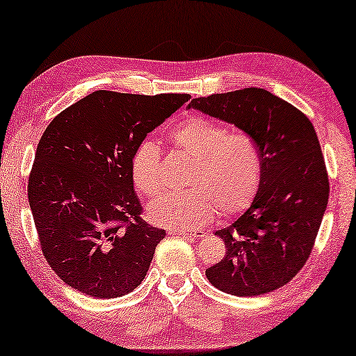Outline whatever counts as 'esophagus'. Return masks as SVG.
Listing matches in <instances>:
<instances>
[{
	"label": "esophagus",
	"mask_w": 356,
	"mask_h": 356,
	"mask_svg": "<svg viewBox=\"0 0 356 356\" xmlns=\"http://www.w3.org/2000/svg\"><path fill=\"white\" fill-rule=\"evenodd\" d=\"M170 235H178L188 240H195V238L203 236V232H188V230H170Z\"/></svg>",
	"instance_id": "34e87169"
}]
</instances>
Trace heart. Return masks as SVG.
I'll use <instances>...</instances> for the list:
<instances>
[{"mask_svg": "<svg viewBox=\"0 0 356 356\" xmlns=\"http://www.w3.org/2000/svg\"><path fill=\"white\" fill-rule=\"evenodd\" d=\"M175 147L194 159L189 189L167 192L149 203L148 218L157 225L189 230L205 225L213 214L240 213L257 194L261 175L259 148L244 132L203 116H189L170 131ZM131 175L142 194L153 197L162 188L161 151L145 140L132 154Z\"/></svg>", "mask_w": 356, "mask_h": 356, "instance_id": "obj_1", "label": "heart"}]
</instances>
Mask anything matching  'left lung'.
<instances>
[{
	"mask_svg": "<svg viewBox=\"0 0 356 356\" xmlns=\"http://www.w3.org/2000/svg\"><path fill=\"white\" fill-rule=\"evenodd\" d=\"M188 108L246 132L261 161L250 207L214 232L227 252L207 270L208 281L235 296L273 292L305 266L328 205V175L316 129L305 113L264 88L195 97Z\"/></svg>",
	"mask_w": 356,
	"mask_h": 356,
	"instance_id": "8db88e82",
	"label": "left lung"
}]
</instances>
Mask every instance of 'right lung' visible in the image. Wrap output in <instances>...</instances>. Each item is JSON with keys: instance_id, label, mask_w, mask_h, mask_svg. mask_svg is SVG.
<instances>
[{"instance_id": "obj_1", "label": "right lung", "mask_w": 356, "mask_h": 356, "mask_svg": "<svg viewBox=\"0 0 356 356\" xmlns=\"http://www.w3.org/2000/svg\"><path fill=\"white\" fill-rule=\"evenodd\" d=\"M189 99L99 90L47 126L28 200L40 249L69 287L118 298L142 284L165 230L140 218L132 154Z\"/></svg>"}]
</instances>
